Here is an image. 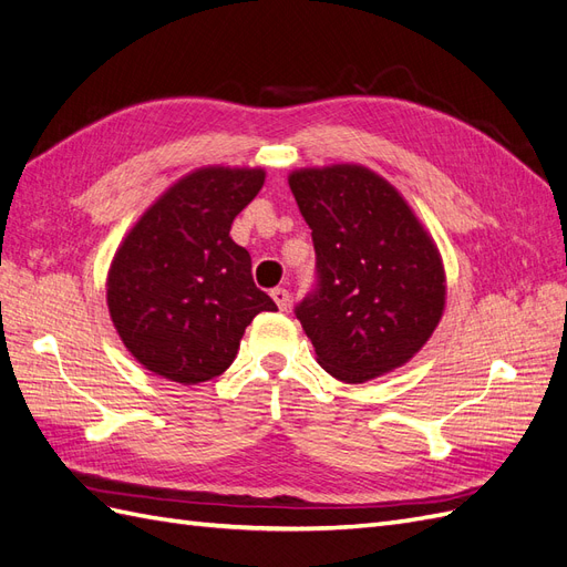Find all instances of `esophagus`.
Here are the masks:
<instances>
[{
	"instance_id": "esophagus-1",
	"label": "esophagus",
	"mask_w": 567,
	"mask_h": 567,
	"mask_svg": "<svg viewBox=\"0 0 567 567\" xmlns=\"http://www.w3.org/2000/svg\"><path fill=\"white\" fill-rule=\"evenodd\" d=\"M271 298H274V302H277V307L281 312H286L288 310V305H290V293L286 288H274L271 290Z\"/></svg>"
}]
</instances>
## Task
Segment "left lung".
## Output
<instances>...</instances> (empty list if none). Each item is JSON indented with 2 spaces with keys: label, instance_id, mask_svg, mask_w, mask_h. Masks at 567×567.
<instances>
[{
  "label": "left lung",
  "instance_id": "left-lung-1",
  "mask_svg": "<svg viewBox=\"0 0 567 567\" xmlns=\"http://www.w3.org/2000/svg\"><path fill=\"white\" fill-rule=\"evenodd\" d=\"M312 229L317 284L298 305L319 364L364 383L406 364L444 310V269L404 198L362 165L288 177Z\"/></svg>",
  "mask_w": 567,
  "mask_h": 567
}]
</instances>
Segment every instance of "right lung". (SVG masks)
I'll use <instances>...</instances> for the list:
<instances>
[{
    "instance_id": "1",
    "label": "right lung",
    "mask_w": 567,
    "mask_h": 567,
    "mask_svg": "<svg viewBox=\"0 0 567 567\" xmlns=\"http://www.w3.org/2000/svg\"><path fill=\"white\" fill-rule=\"evenodd\" d=\"M265 184L262 169L203 167L136 221L109 271V312L136 362L196 385L225 373L255 315L277 305L255 286L231 221Z\"/></svg>"
}]
</instances>
